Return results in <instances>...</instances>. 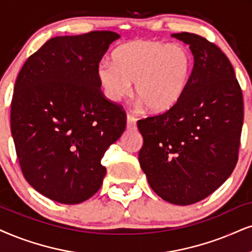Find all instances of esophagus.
<instances>
[{
    "label": "esophagus",
    "mask_w": 252,
    "mask_h": 252,
    "mask_svg": "<svg viewBox=\"0 0 252 252\" xmlns=\"http://www.w3.org/2000/svg\"><path fill=\"white\" fill-rule=\"evenodd\" d=\"M136 128V119L131 115H126V129H135Z\"/></svg>",
    "instance_id": "34e87169"
}]
</instances>
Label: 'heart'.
I'll return each mask as SVG.
<instances>
[{
    "label": "heart",
    "mask_w": 252,
    "mask_h": 252,
    "mask_svg": "<svg viewBox=\"0 0 252 252\" xmlns=\"http://www.w3.org/2000/svg\"><path fill=\"white\" fill-rule=\"evenodd\" d=\"M113 62L101 60L96 78L103 95L119 102L131 91L138 106L151 114H164L178 104L189 87L193 57L179 44L137 39L117 47Z\"/></svg>",
    "instance_id": "b5f03b06"
}]
</instances>
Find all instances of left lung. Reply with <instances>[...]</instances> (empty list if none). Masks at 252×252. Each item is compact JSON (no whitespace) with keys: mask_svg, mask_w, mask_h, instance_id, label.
<instances>
[{"mask_svg":"<svg viewBox=\"0 0 252 252\" xmlns=\"http://www.w3.org/2000/svg\"><path fill=\"white\" fill-rule=\"evenodd\" d=\"M189 45L192 76L171 110L137 122L138 159L154 192L187 206L218 189L236 166L243 96L234 68L215 44L194 33H173Z\"/></svg>","mask_w":252,"mask_h":252,"instance_id":"1","label":"left lung"}]
</instances>
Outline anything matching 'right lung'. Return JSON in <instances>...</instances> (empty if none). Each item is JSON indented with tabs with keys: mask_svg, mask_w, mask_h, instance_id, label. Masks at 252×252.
Here are the masks:
<instances>
[{
	"mask_svg": "<svg viewBox=\"0 0 252 252\" xmlns=\"http://www.w3.org/2000/svg\"><path fill=\"white\" fill-rule=\"evenodd\" d=\"M111 31L47 40L29 57L16 80L11 135L23 176L53 201L76 205L100 189L107 149L126 130V117L106 100L97 63L119 39Z\"/></svg>",
	"mask_w": 252,
	"mask_h": 252,
	"instance_id": "obj_1",
	"label": "right lung"
}]
</instances>
